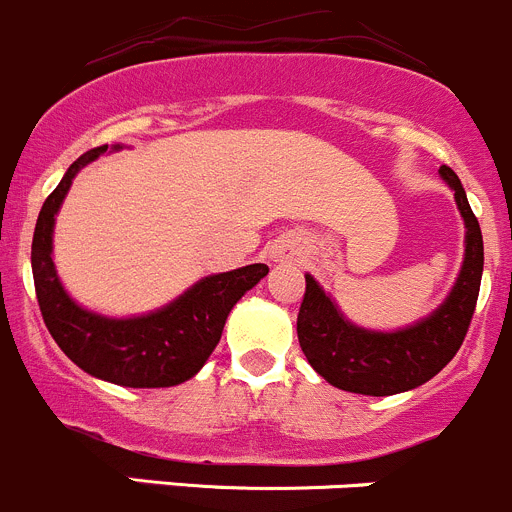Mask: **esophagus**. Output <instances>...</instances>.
<instances>
[{
	"mask_svg": "<svg viewBox=\"0 0 512 512\" xmlns=\"http://www.w3.org/2000/svg\"><path fill=\"white\" fill-rule=\"evenodd\" d=\"M292 257V247H289L287 240H277L275 247H272V260L275 262H287Z\"/></svg>",
	"mask_w": 512,
	"mask_h": 512,
	"instance_id": "obj_1",
	"label": "esophagus"
}]
</instances>
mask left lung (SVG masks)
Segmentation results:
<instances>
[{"mask_svg":"<svg viewBox=\"0 0 512 512\" xmlns=\"http://www.w3.org/2000/svg\"><path fill=\"white\" fill-rule=\"evenodd\" d=\"M438 175L456 198L466 225V250L451 292L431 314L394 332L359 327L344 317L332 294L312 275H304L307 292L297 314L299 347L312 369L337 389L364 396L411 391L433 379L466 339L483 277V235L458 175L448 165H441Z\"/></svg>","mask_w":512,"mask_h":512,"instance_id":"obj_1","label":"left lung"}]
</instances>
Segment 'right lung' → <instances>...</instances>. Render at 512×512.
Returning <instances> with one entry per match:
<instances>
[{"label": "right lung", "instance_id": "1", "mask_svg": "<svg viewBox=\"0 0 512 512\" xmlns=\"http://www.w3.org/2000/svg\"><path fill=\"white\" fill-rule=\"evenodd\" d=\"M98 146L76 158L41 205L32 242L36 299L46 329L79 369L128 389H165L193 379L223 337L227 314L270 267L257 265L208 275L163 307L133 317H106L81 307L59 280L54 265V225L61 203L81 168L121 151Z\"/></svg>", "mask_w": 512, "mask_h": 512}]
</instances>
